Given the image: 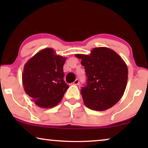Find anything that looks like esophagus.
<instances>
[{
  "label": "esophagus",
  "instance_id": "1",
  "mask_svg": "<svg viewBox=\"0 0 148 148\" xmlns=\"http://www.w3.org/2000/svg\"><path fill=\"white\" fill-rule=\"evenodd\" d=\"M73 84L74 85H79V80L78 79H77L76 80H75V82H73Z\"/></svg>",
  "mask_w": 148,
  "mask_h": 148
}]
</instances>
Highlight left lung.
Listing matches in <instances>:
<instances>
[{
  "label": "left lung",
  "instance_id": "8db88e82",
  "mask_svg": "<svg viewBox=\"0 0 148 148\" xmlns=\"http://www.w3.org/2000/svg\"><path fill=\"white\" fill-rule=\"evenodd\" d=\"M82 59L88 77L81 94L84 104L91 110L103 111L111 108L124 94L128 69L123 58L110 48H94L90 54H75Z\"/></svg>",
  "mask_w": 148,
  "mask_h": 148
}]
</instances>
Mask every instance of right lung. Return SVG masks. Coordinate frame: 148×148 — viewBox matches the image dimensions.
<instances>
[{"label": "right lung", "mask_w": 148, "mask_h": 148, "mask_svg": "<svg viewBox=\"0 0 148 148\" xmlns=\"http://www.w3.org/2000/svg\"><path fill=\"white\" fill-rule=\"evenodd\" d=\"M66 58L44 48L24 65L22 84L26 94L40 108H50L62 100L69 86L64 82L63 65Z\"/></svg>", "instance_id": "right-lung-1"}]
</instances>
